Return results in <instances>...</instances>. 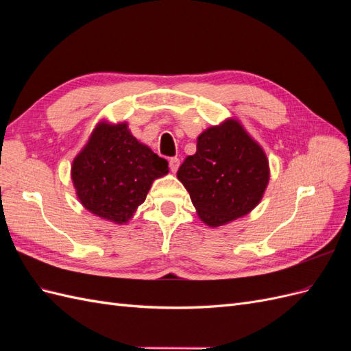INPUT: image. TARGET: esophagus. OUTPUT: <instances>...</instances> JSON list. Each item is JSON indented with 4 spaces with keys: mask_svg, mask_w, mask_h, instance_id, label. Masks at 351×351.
I'll return each mask as SVG.
<instances>
[{
    "mask_svg": "<svg viewBox=\"0 0 351 351\" xmlns=\"http://www.w3.org/2000/svg\"><path fill=\"white\" fill-rule=\"evenodd\" d=\"M168 164H169V169H171L173 173H176L177 169H178V167H180V159L178 158H169V161H168Z\"/></svg>",
    "mask_w": 351,
    "mask_h": 351,
    "instance_id": "esophagus-1",
    "label": "esophagus"
}]
</instances>
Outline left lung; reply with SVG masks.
<instances>
[{
  "instance_id": "1",
  "label": "left lung",
  "mask_w": 351,
  "mask_h": 351,
  "mask_svg": "<svg viewBox=\"0 0 351 351\" xmlns=\"http://www.w3.org/2000/svg\"><path fill=\"white\" fill-rule=\"evenodd\" d=\"M184 184L200 219L224 226L256 206L269 182L268 159L240 123L227 120L197 137L196 154L180 165Z\"/></svg>"
}]
</instances>
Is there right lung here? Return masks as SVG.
Listing matches in <instances>:
<instances>
[{"mask_svg":"<svg viewBox=\"0 0 351 351\" xmlns=\"http://www.w3.org/2000/svg\"><path fill=\"white\" fill-rule=\"evenodd\" d=\"M168 162L137 142L127 124L99 123L74 158L71 178L82 205L117 224L129 221Z\"/></svg>","mask_w":351,"mask_h":351,"instance_id":"right-lung-1","label":"right lung"}]
</instances>
